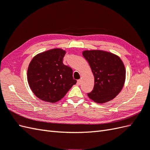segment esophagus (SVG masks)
Listing matches in <instances>:
<instances>
[{
    "mask_svg": "<svg viewBox=\"0 0 150 150\" xmlns=\"http://www.w3.org/2000/svg\"><path fill=\"white\" fill-rule=\"evenodd\" d=\"M76 84H77L78 86H79L80 84H81V80H78L77 82H76Z\"/></svg>",
    "mask_w": 150,
    "mask_h": 150,
    "instance_id": "esophagus-1",
    "label": "esophagus"
}]
</instances>
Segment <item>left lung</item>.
Masks as SVG:
<instances>
[{
  "mask_svg": "<svg viewBox=\"0 0 150 150\" xmlns=\"http://www.w3.org/2000/svg\"><path fill=\"white\" fill-rule=\"evenodd\" d=\"M82 54L95 77L93 89L88 93V96L98 103L114 98L122 89L125 81L126 71L121 59L102 50H86Z\"/></svg>",
  "mask_w": 150,
  "mask_h": 150,
  "instance_id": "obj_1",
  "label": "left lung"
}]
</instances>
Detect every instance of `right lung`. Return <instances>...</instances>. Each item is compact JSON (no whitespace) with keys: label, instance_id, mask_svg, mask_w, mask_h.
<instances>
[{"label":"right lung","instance_id":"obj_1","mask_svg":"<svg viewBox=\"0 0 150 150\" xmlns=\"http://www.w3.org/2000/svg\"><path fill=\"white\" fill-rule=\"evenodd\" d=\"M66 52L55 48L36 55L27 70L30 88L38 98L54 103L62 99L76 83L72 69L62 62Z\"/></svg>","mask_w":150,"mask_h":150}]
</instances>
